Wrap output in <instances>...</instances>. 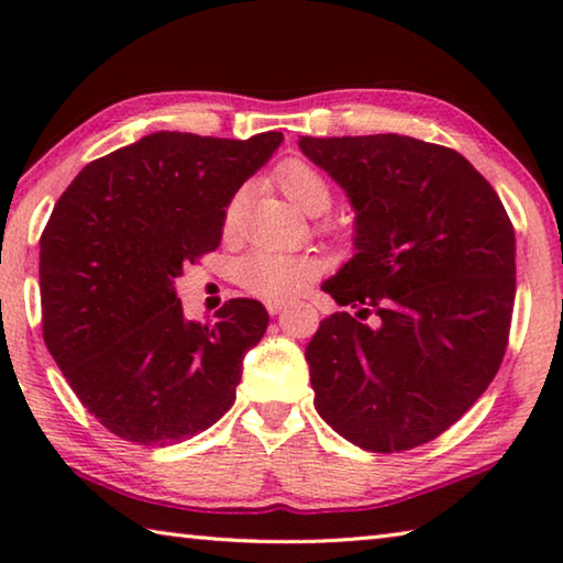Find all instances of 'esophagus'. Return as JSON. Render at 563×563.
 Masks as SVG:
<instances>
[{"mask_svg":"<svg viewBox=\"0 0 563 563\" xmlns=\"http://www.w3.org/2000/svg\"><path fill=\"white\" fill-rule=\"evenodd\" d=\"M265 308H268L271 316H278V312L285 308V302L283 300H268V302H265Z\"/></svg>","mask_w":563,"mask_h":563,"instance_id":"obj_1","label":"esophagus"}]
</instances>
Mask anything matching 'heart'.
I'll use <instances>...</instances> for the list:
<instances>
[{"mask_svg": "<svg viewBox=\"0 0 563 563\" xmlns=\"http://www.w3.org/2000/svg\"><path fill=\"white\" fill-rule=\"evenodd\" d=\"M278 186L290 201L305 213L318 216L332 203L328 178L305 161H285L278 168ZM238 198L228 208V221H233ZM318 275V263L302 253H283L273 247H255L235 265V280L245 292L263 300H288L310 285Z\"/></svg>", "mask_w": 563, "mask_h": 563, "instance_id": "1", "label": "heart"}]
</instances>
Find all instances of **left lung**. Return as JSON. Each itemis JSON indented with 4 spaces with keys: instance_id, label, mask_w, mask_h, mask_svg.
Masks as SVG:
<instances>
[{
    "instance_id": "8db88e82",
    "label": "left lung",
    "mask_w": 563,
    "mask_h": 563,
    "mask_svg": "<svg viewBox=\"0 0 563 563\" xmlns=\"http://www.w3.org/2000/svg\"><path fill=\"white\" fill-rule=\"evenodd\" d=\"M298 144L357 213V253L322 283L355 312L322 320L305 347L316 409L362 450H415L450 430L501 365L514 225L489 180L446 146L399 133Z\"/></svg>"
}]
</instances>
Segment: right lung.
<instances>
[{"label":"right lung","instance_id":"add662e5","mask_svg":"<svg viewBox=\"0 0 563 563\" xmlns=\"http://www.w3.org/2000/svg\"><path fill=\"white\" fill-rule=\"evenodd\" d=\"M280 141L156 131L91 161L56 201L40 238L44 342L121 440L184 442L235 402L268 312L233 298L213 322L188 320L174 278L216 251L228 203Z\"/></svg>","mask_w":563,"mask_h":563}]
</instances>
